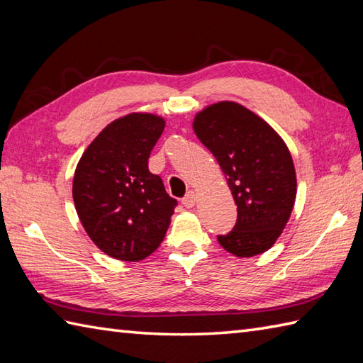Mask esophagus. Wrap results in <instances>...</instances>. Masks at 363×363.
Returning a JSON list of instances; mask_svg holds the SVG:
<instances>
[{"label": "esophagus", "mask_w": 363, "mask_h": 363, "mask_svg": "<svg viewBox=\"0 0 363 363\" xmlns=\"http://www.w3.org/2000/svg\"><path fill=\"white\" fill-rule=\"evenodd\" d=\"M196 200H197V197H196L194 192L189 191L188 194L182 199V203H183V206H186V208H192V206L196 205Z\"/></svg>", "instance_id": "34e87169"}]
</instances>
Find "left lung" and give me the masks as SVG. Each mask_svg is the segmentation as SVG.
<instances>
[{
  "instance_id": "obj_1",
  "label": "left lung",
  "mask_w": 363,
  "mask_h": 363,
  "mask_svg": "<svg viewBox=\"0 0 363 363\" xmlns=\"http://www.w3.org/2000/svg\"><path fill=\"white\" fill-rule=\"evenodd\" d=\"M192 127L222 167L238 205L236 225L217 240L239 257L264 253L294 209L296 175L291 152L264 119L236 102L206 107Z\"/></svg>"
}]
</instances>
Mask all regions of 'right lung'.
I'll return each instance as SVG.
<instances>
[{"mask_svg": "<svg viewBox=\"0 0 363 363\" xmlns=\"http://www.w3.org/2000/svg\"><path fill=\"white\" fill-rule=\"evenodd\" d=\"M164 119L130 113L110 123L84 152L72 199L86 235L119 261H141L163 242L177 200L149 171Z\"/></svg>", "mask_w": 363, "mask_h": 363, "instance_id": "add662e5", "label": "right lung"}]
</instances>
